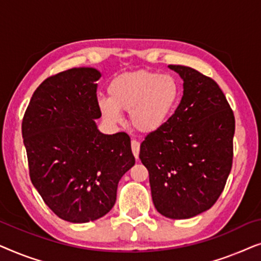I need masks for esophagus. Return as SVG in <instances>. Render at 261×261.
<instances>
[{
  "label": "esophagus",
  "instance_id": "obj_1",
  "mask_svg": "<svg viewBox=\"0 0 261 261\" xmlns=\"http://www.w3.org/2000/svg\"><path fill=\"white\" fill-rule=\"evenodd\" d=\"M130 145H132V152H133L135 158L138 159L139 153H140V144H139V141H137V140H132Z\"/></svg>",
  "mask_w": 261,
  "mask_h": 261
}]
</instances>
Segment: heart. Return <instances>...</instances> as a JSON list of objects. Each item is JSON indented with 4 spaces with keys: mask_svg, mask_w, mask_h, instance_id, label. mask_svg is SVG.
Returning <instances> with one entry per match:
<instances>
[{
    "mask_svg": "<svg viewBox=\"0 0 261 261\" xmlns=\"http://www.w3.org/2000/svg\"><path fill=\"white\" fill-rule=\"evenodd\" d=\"M109 97H98L102 115L110 123L122 119L121 110L129 112L130 124L142 133L162 128L178 105L180 87L171 74L147 70L124 72L109 83Z\"/></svg>",
    "mask_w": 261,
    "mask_h": 261,
    "instance_id": "heart-1",
    "label": "heart"
}]
</instances>
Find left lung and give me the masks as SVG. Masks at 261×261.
<instances>
[{
	"mask_svg": "<svg viewBox=\"0 0 261 261\" xmlns=\"http://www.w3.org/2000/svg\"><path fill=\"white\" fill-rule=\"evenodd\" d=\"M183 80V97L162 128L146 135L141 163L162 215L190 219L215 204L233 164L234 113L219 84L189 66L169 65Z\"/></svg>",
	"mask_w": 261,
	"mask_h": 261,
	"instance_id": "1",
	"label": "left lung"
}]
</instances>
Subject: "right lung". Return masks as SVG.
I'll list each match as a JSON object with an SVG mask.
<instances>
[{
	"mask_svg": "<svg viewBox=\"0 0 261 261\" xmlns=\"http://www.w3.org/2000/svg\"><path fill=\"white\" fill-rule=\"evenodd\" d=\"M99 77L78 67L46 78L22 120L32 183L57 216L73 223L109 213L119 180L135 164L129 135L102 134L96 126Z\"/></svg>",
	"mask_w": 261,
	"mask_h": 261,
	"instance_id": "right-lung-1",
	"label": "right lung"
}]
</instances>
